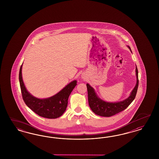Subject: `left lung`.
Here are the masks:
<instances>
[{"instance_id":"8db88e82","label":"left lung","mask_w":159,"mask_h":159,"mask_svg":"<svg viewBox=\"0 0 159 159\" xmlns=\"http://www.w3.org/2000/svg\"><path fill=\"white\" fill-rule=\"evenodd\" d=\"M128 47L131 51L130 47L129 46ZM136 75L137 80L136 84L134 89L131 92L130 96L124 100L118 102H108L102 100L97 97L94 89L90 86L89 84H86L88 92L89 104L93 112L98 116L109 117L114 116L125 110L135 99L138 90V87L139 85V79L138 70L136 66Z\"/></svg>"}]
</instances>
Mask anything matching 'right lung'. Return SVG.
Returning <instances> with one entry per match:
<instances>
[{
  "label": "right lung",
  "mask_w": 159,
  "mask_h": 159,
  "mask_svg": "<svg viewBox=\"0 0 159 159\" xmlns=\"http://www.w3.org/2000/svg\"><path fill=\"white\" fill-rule=\"evenodd\" d=\"M22 65L20 69L19 82L22 97L25 104L37 115L43 118L54 119L62 116L66 111L68 98L77 85V81L70 82L52 97L45 99H39L30 94L24 86L21 74Z\"/></svg>",
  "instance_id": "obj_1"
}]
</instances>
